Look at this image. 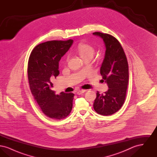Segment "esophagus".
<instances>
[{
    "instance_id": "1",
    "label": "esophagus",
    "mask_w": 157,
    "mask_h": 157,
    "mask_svg": "<svg viewBox=\"0 0 157 157\" xmlns=\"http://www.w3.org/2000/svg\"><path fill=\"white\" fill-rule=\"evenodd\" d=\"M86 91V90H78L76 94L78 95H81L82 94H83Z\"/></svg>"
}]
</instances>
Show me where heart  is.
<instances>
[{"mask_svg": "<svg viewBox=\"0 0 157 157\" xmlns=\"http://www.w3.org/2000/svg\"><path fill=\"white\" fill-rule=\"evenodd\" d=\"M76 52L79 53L83 59L85 60L90 58H92L95 49L92 45L86 43H80L77 46L76 48ZM68 59L67 58V60Z\"/></svg>", "mask_w": 157, "mask_h": 157, "instance_id": "heart-1", "label": "heart"}]
</instances>
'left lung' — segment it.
<instances>
[{
  "label": "left lung",
  "instance_id": "obj_1",
  "mask_svg": "<svg viewBox=\"0 0 157 157\" xmlns=\"http://www.w3.org/2000/svg\"><path fill=\"white\" fill-rule=\"evenodd\" d=\"M93 35L101 37L106 48L100 69L108 90L104 94L97 91L94 108L102 115H111L124 104L129 80L128 64L125 53L119 41L112 35L96 32Z\"/></svg>",
  "mask_w": 157,
  "mask_h": 157
}]
</instances>
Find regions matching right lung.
<instances>
[{
  "mask_svg": "<svg viewBox=\"0 0 157 157\" xmlns=\"http://www.w3.org/2000/svg\"><path fill=\"white\" fill-rule=\"evenodd\" d=\"M73 40H51L37 45L32 51L28 74L32 94L42 112L53 120L67 117L72 109L74 94L51 90L52 81L59 74V62L73 44Z\"/></svg>",
  "mask_w": 157,
  "mask_h": 157,
  "instance_id": "obj_1",
  "label": "right lung"
}]
</instances>
